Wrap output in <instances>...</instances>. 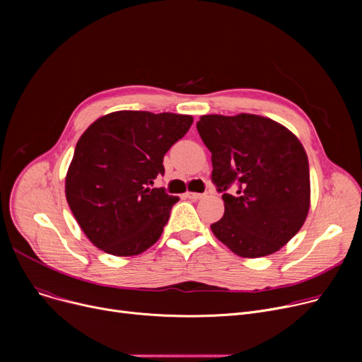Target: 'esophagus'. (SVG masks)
<instances>
[{
    "label": "esophagus",
    "mask_w": 362,
    "mask_h": 362,
    "mask_svg": "<svg viewBox=\"0 0 362 362\" xmlns=\"http://www.w3.org/2000/svg\"><path fill=\"white\" fill-rule=\"evenodd\" d=\"M186 198H191V199H201L205 197V194H198V192H186L185 194Z\"/></svg>",
    "instance_id": "1"
}]
</instances>
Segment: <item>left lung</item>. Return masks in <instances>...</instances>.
I'll list each match as a JSON object with an SVG mask.
<instances>
[{
    "mask_svg": "<svg viewBox=\"0 0 362 362\" xmlns=\"http://www.w3.org/2000/svg\"><path fill=\"white\" fill-rule=\"evenodd\" d=\"M197 129L211 152V179L224 201V216L211 224L214 236L243 258L277 252L310 210L302 144L280 123L255 114H208ZM232 185L233 196L226 192Z\"/></svg>",
    "mask_w": 362,
    "mask_h": 362,
    "instance_id": "left-lung-1",
    "label": "left lung"
}]
</instances>
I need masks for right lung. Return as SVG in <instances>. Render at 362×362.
I'll return each instance as SVG.
<instances>
[{"label": "right lung", "instance_id": "add662e5", "mask_svg": "<svg viewBox=\"0 0 362 362\" xmlns=\"http://www.w3.org/2000/svg\"><path fill=\"white\" fill-rule=\"evenodd\" d=\"M192 123L183 114L123 110L83 132L67 170L66 198L97 248L130 257L160 239L179 198L151 185L164 175L165 152Z\"/></svg>", "mask_w": 362, "mask_h": 362}]
</instances>
